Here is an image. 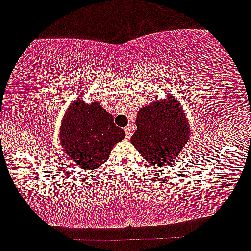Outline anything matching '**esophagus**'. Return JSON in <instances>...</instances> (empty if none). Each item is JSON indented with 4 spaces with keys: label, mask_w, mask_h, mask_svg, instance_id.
<instances>
[{
    "label": "esophagus",
    "mask_w": 251,
    "mask_h": 251,
    "mask_svg": "<svg viewBox=\"0 0 251 251\" xmlns=\"http://www.w3.org/2000/svg\"><path fill=\"white\" fill-rule=\"evenodd\" d=\"M125 133H126V138L129 139V137H131V127H129V126H127V127L125 128Z\"/></svg>",
    "instance_id": "esophagus-1"
}]
</instances>
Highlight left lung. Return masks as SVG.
Listing matches in <instances>:
<instances>
[{"instance_id":"8db88e82","label":"left lung","mask_w":251,"mask_h":251,"mask_svg":"<svg viewBox=\"0 0 251 251\" xmlns=\"http://www.w3.org/2000/svg\"><path fill=\"white\" fill-rule=\"evenodd\" d=\"M131 144L147 162L158 168L173 164L189 140L191 125L177 99L167 98L144 106L135 119Z\"/></svg>"}]
</instances>
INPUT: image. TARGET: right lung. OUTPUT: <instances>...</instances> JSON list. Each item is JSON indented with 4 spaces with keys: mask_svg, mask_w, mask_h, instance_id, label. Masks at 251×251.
I'll return each mask as SVG.
<instances>
[{
    "mask_svg": "<svg viewBox=\"0 0 251 251\" xmlns=\"http://www.w3.org/2000/svg\"><path fill=\"white\" fill-rule=\"evenodd\" d=\"M125 138L124 129L113 123V116L99 101L81 98L68 107L59 128V141L65 154L84 170H97L107 159L117 143Z\"/></svg>",
    "mask_w": 251,
    "mask_h": 251,
    "instance_id": "add662e5",
    "label": "right lung"
}]
</instances>
